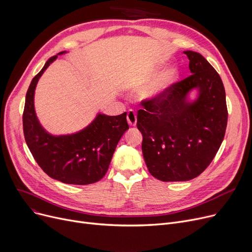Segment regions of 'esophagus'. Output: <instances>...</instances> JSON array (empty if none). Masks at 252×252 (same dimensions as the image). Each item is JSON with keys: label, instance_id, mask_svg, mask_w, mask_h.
<instances>
[{"label": "esophagus", "instance_id": "esophagus-1", "mask_svg": "<svg viewBox=\"0 0 252 252\" xmlns=\"http://www.w3.org/2000/svg\"><path fill=\"white\" fill-rule=\"evenodd\" d=\"M126 121H127V124L130 126H135L137 125V114H136V112L133 111V110H129L127 112V115H126Z\"/></svg>", "mask_w": 252, "mask_h": 252}]
</instances>
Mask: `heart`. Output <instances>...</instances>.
I'll list each match as a JSON object with an SVG mask.
<instances>
[{"mask_svg":"<svg viewBox=\"0 0 252 252\" xmlns=\"http://www.w3.org/2000/svg\"><path fill=\"white\" fill-rule=\"evenodd\" d=\"M180 78V71L177 67H170L165 70L157 81L144 93V97L148 99H158L173 87Z\"/></svg>","mask_w":252,"mask_h":252,"instance_id":"b5f03b06","label":"heart"}]
</instances>
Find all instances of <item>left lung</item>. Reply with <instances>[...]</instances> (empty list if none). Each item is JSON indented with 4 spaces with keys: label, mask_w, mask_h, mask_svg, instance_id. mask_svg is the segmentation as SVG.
Wrapping results in <instances>:
<instances>
[{
    "label": "left lung",
    "mask_w": 252,
    "mask_h": 252,
    "mask_svg": "<svg viewBox=\"0 0 252 252\" xmlns=\"http://www.w3.org/2000/svg\"><path fill=\"white\" fill-rule=\"evenodd\" d=\"M184 54L192 74L162 97L143 101L137 116L145 162L149 173L163 182L199 176L219 151L228 123L220 76L199 53ZM194 88L198 95L190 102L188 95Z\"/></svg>",
    "instance_id": "8db88e82"
}]
</instances>
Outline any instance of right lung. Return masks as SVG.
<instances>
[{"label":"right lung","mask_w":252,"mask_h":252,"mask_svg":"<svg viewBox=\"0 0 252 252\" xmlns=\"http://www.w3.org/2000/svg\"><path fill=\"white\" fill-rule=\"evenodd\" d=\"M64 53L51 57L32 78L25 96L23 133L35 161L50 178L65 184L89 185L107 173L117 143L128 129L126 112L117 116L99 113L87 127L71 135L53 136L46 131L34 111V90L49 65Z\"/></svg>","instance_id":"obj_1"}]
</instances>
